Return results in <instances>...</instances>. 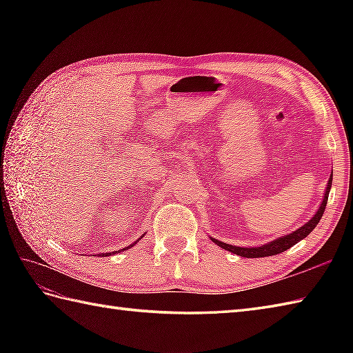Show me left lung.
<instances>
[{
	"instance_id": "left-lung-1",
	"label": "left lung",
	"mask_w": 353,
	"mask_h": 353,
	"mask_svg": "<svg viewBox=\"0 0 353 353\" xmlns=\"http://www.w3.org/2000/svg\"><path fill=\"white\" fill-rule=\"evenodd\" d=\"M331 186H332V174H331V177H329V182L326 185L323 200H321V203L316 211V214L312 215V219L306 221L302 228L296 229L294 232H291V234H288V235L276 238V239H273V241L262 244L259 247H238V245H232V244L219 241V239H215L212 236H211V239L216 245H220L221 249L228 250L234 254H238V256H243V258H265V256H273V254H277V253H282L285 250H288L290 247L297 244L299 241H302V239L308 236L314 230V228L317 226L320 219L323 216L325 208L327 205V197H329V191H331Z\"/></svg>"
}]
</instances>
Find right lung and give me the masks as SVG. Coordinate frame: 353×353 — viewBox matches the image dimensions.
Returning a JSON list of instances; mask_svg holds the SVG:
<instances>
[{"mask_svg":"<svg viewBox=\"0 0 353 353\" xmlns=\"http://www.w3.org/2000/svg\"><path fill=\"white\" fill-rule=\"evenodd\" d=\"M142 236H144V235H142ZM142 236H141V238H142ZM137 243H138V241H134L133 244H130V245H127V247H124V249H121V250H125V249H130V247H133V245H134V244H137ZM121 250H118V252H121ZM114 253H115V252H112V253H101V256H104V254H106V256H109V254H114Z\"/></svg>","mask_w":353,"mask_h":353,"instance_id":"add662e5","label":"right lung"}]
</instances>
